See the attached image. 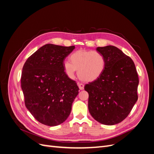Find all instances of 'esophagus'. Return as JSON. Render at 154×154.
<instances>
[{"mask_svg":"<svg viewBox=\"0 0 154 154\" xmlns=\"http://www.w3.org/2000/svg\"><path fill=\"white\" fill-rule=\"evenodd\" d=\"M78 85L79 87V88H80V90H83L84 89V85L83 84V83H78Z\"/></svg>","mask_w":154,"mask_h":154,"instance_id":"1","label":"esophagus"}]
</instances>
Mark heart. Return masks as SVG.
I'll return each mask as SVG.
<instances>
[{"label": "heart", "mask_w": 154, "mask_h": 154, "mask_svg": "<svg viewBox=\"0 0 154 154\" xmlns=\"http://www.w3.org/2000/svg\"><path fill=\"white\" fill-rule=\"evenodd\" d=\"M70 60L71 62L63 63L65 71L69 76L72 77L78 71L80 80L91 82L99 78L104 71L105 59L97 51L78 50L71 54Z\"/></svg>", "instance_id": "1"}]
</instances>
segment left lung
I'll use <instances>...</instances> for the list:
<instances>
[{"label": "left lung", "mask_w": 154, "mask_h": 154, "mask_svg": "<svg viewBox=\"0 0 154 154\" xmlns=\"http://www.w3.org/2000/svg\"><path fill=\"white\" fill-rule=\"evenodd\" d=\"M103 55V74L85 85L88 93V108L97 122L113 125L122 122L137 100L139 78L133 60L113 45L96 48Z\"/></svg>", "instance_id": "8db88e82"}]
</instances>
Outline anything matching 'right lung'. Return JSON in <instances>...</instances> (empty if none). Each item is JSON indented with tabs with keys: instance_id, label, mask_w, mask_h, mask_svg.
<instances>
[{
	"instance_id": "obj_1",
	"label": "right lung",
	"mask_w": 154,
	"mask_h": 154,
	"mask_svg": "<svg viewBox=\"0 0 154 154\" xmlns=\"http://www.w3.org/2000/svg\"><path fill=\"white\" fill-rule=\"evenodd\" d=\"M48 44L27 58L22 68L21 87L26 108L45 125L53 127L63 123L71 113L78 94L75 81L64 71L63 62L74 49Z\"/></svg>"
}]
</instances>
